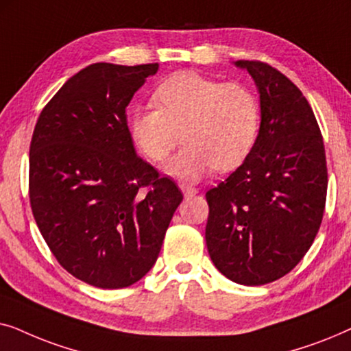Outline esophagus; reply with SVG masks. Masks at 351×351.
<instances>
[{
    "label": "esophagus",
    "mask_w": 351,
    "mask_h": 351,
    "mask_svg": "<svg viewBox=\"0 0 351 351\" xmlns=\"http://www.w3.org/2000/svg\"><path fill=\"white\" fill-rule=\"evenodd\" d=\"M180 190L184 191L185 198H190V196H195L196 193H198V189H195V186H191V185H180Z\"/></svg>",
    "instance_id": "1"
}]
</instances>
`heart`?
<instances>
[{"mask_svg":"<svg viewBox=\"0 0 351 351\" xmlns=\"http://www.w3.org/2000/svg\"><path fill=\"white\" fill-rule=\"evenodd\" d=\"M153 105L129 117V136L150 162L165 161L182 138L185 145L165 169L184 182L199 180L210 169L233 171L251 155L261 131V102L249 86L195 71L158 84Z\"/></svg>","mask_w":351,"mask_h":351,"instance_id":"b5f03b06","label":"heart"}]
</instances>
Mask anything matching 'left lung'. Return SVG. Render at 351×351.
Returning <instances> with one entry per match:
<instances>
[{
	"label": "left lung",
	"instance_id": "1",
	"mask_svg": "<svg viewBox=\"0 0 351 351\" xmlns=\"http://www.w3.org/2000/svg\"><path fill=\"white\" fill-rule=\"evenodd\" d=\"M261 94V131L251 155L206 193V246L238 285L287 275L315 241L328 193L324 142L308 100L261 60H238Z\"/></svg>",
	"mask_w": 351,
	"mask_h": 351
}]
</instances>
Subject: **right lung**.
<instances>
[{
  "instance_id": "1",
  "label": "right lung",
  "mask_w": 351,
  "mask_h": 351,
  "mask_svg": "<svg viewBox=\"0 0 351 351\" xmlns=\"http://www.w3.org/2000/svg\"><path fill=\"white\" fill-rule=\"evenodd\" d=\"M160 69L93 64L43 108L30 143L28 196L38 228L70 275L121 289L155 265L184 195L137 156L126 121Z\"/></svg>"
}]
</instances>
